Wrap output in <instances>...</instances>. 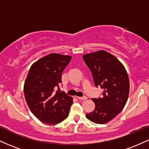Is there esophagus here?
<instances>
[{"mask_svg":"<svg viewBox=\"0 0 149 149\" xmlns=\"http://www.w3.org/2000/svg\"><path fill=\"white\" fill-rule=\"evenodd\" d=\"M76 97L78 99V100H87V99H88V97H85V96H84V97Z\"/></svg>","mask_w":149,"mask_h":149,"instance_id":"1","label":"esophagus"}]
</instances>
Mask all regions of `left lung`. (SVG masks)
Here are the masks:
<instances>
[{
  "label": "left lung",
  "instance_id": "1",
  "mask_svg": "<svg viewBox=\"0 0 149 149\" xmlns=\"http://www.w3.org/2000/svg\"><path fill=\"white\" fill-rule=\"evenodd\" d=\"M92 73L96 87L103 89L102 97L93 98L95 109L86 118L98 124L107 123L123 109L130 92L128 75L124 66L110 53L100 50L83 56Z\"/></svg>",
  "mask_w": 149,
  "mask_h": 149
}]
</instances>
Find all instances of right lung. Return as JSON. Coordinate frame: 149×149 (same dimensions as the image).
Masks as SVG:
<instances>
[{"label": "right lung", "instance_id": "1", "mask_svg": "<svg viewBox=\"0 0 149 149\" xmlns=\"http://www.w3.org/2000/svg\"><path fill=\"white\" fill-rule=\"evenodd\" d=\"M71 59V56L52 53L31 66L24 85L25 100L31 111L44 123L58 124L69 116L73 98L54 89H59L61 74Z\"/></svg>", "mask_w": 149, "mask_h": 149}]
</instances>
